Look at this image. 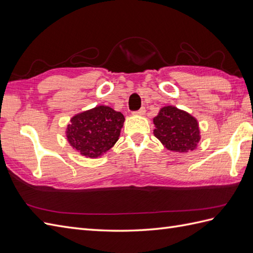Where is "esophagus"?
<instances>
[{"label": "esophagus", "instance_id": "esophagus-1", "mask_svg": "<svg viewBox=\"0 0 253 253\" xmlns=\"http://www.w3.org/2000/svg\"><path fill=\"white\" fill-rule=\"evenodd\" d=\"M145 111H146L145 108L142 107L141 109L138 110V111H134L133 114H135V115H144V114H145Z\"/></svg>", "mask_w": 253, "mask_h": 253}]
</instances>
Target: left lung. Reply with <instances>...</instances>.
I'll list each match as a JSON object with an SVG mask.
<instances>
[{
    "mask_svg": "<svg viewBox=\"0 0 253 253\" xmlns=\"http://www.w3.org/2000/svg\"><path fill=\"white\" fill-rule=\"evenodd\" d=\"M154 134L166 148L187 153L197 147L200 137L199 123L192 115L173 106H167L154 120Z\"/></svg>",
    "mask_w": 253,
    "mask_h": 253,
    "instance_id": "8db88e82",
    "label": "left lung"
}]
</instances>
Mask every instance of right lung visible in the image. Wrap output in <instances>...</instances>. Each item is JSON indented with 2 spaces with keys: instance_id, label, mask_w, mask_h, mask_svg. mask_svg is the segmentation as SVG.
I'll return each instance as SVG.
<instances>
[{
  "instance_id": "obj_1",
  "label": "right lung",
  "mask_w": 253,
  "mask_h": 253,
  "mask_svg": "<svg viewBox=\"0 0 253 253\" xmlns=\"http://www.w3.org/2000/svg\"><path fill=\"white\" fill-rule=\"evenodd\" d=\"M125 118L107 106H98L75 115L66 129L69 144L82 156L97 158L119 140Z\"/></svg>"
}]
</instances>
